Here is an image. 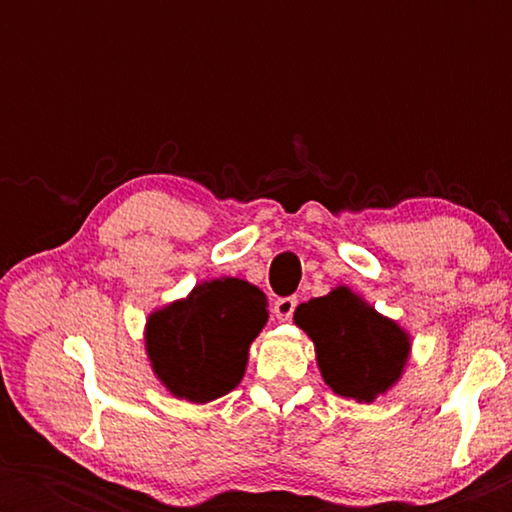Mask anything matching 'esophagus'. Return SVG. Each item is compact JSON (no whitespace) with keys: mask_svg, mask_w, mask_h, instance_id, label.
<instances>
[{"mask_svg":"<svg viewBox=\"0 0 512 512\" xmlns=\"http://www.w3.org/2000/svg\"><path fill=\"white\" fill-rule=\"evenodd\" d=\"M298 300L293 296H286V298H279L275 303V317L279 321H289L293 317V310H296Z\"/></svg>","mask_w":512,"mask_h":512,"instance_id":"34e87169","label":"esophagus"}]
</instances>
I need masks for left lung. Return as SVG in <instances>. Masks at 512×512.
<instances>
[{
  "instance_id": "8db88e82",
  "label": "left lung",
  "mask_w": 512,
  "mask_h": 512,
  "mask_svg": "<svg viewBox=\"0 0 512 512\" xmlns=\"http://www.w3.org/2000/svg\"><path fill=\"white\" fill-rule=\"evenodd\" d=\"M293 321L317 347V363L328 387L359 403H373L394 387L408 361V333L347 286L298 305Z\"/></svg>"
}]
</instances>
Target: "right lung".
<instances>
[{
    "mask_svg": "<svg viewBox=\"0 0 512 512\" xmlns=\"http://www.w3.org/2000/svg\"><path fill=\"white\" fill-rule=\"evenodd\" d=\"M265 321L263 291L244 279H214L151 314L146 352L174 396L207 403L240 384L249 345Z\"/></svg>",
    "mask_w": 512,
    "mask_h": 512,
    "instance_id": "obj_1",
    "label": "right lung"
}]
</instances>
